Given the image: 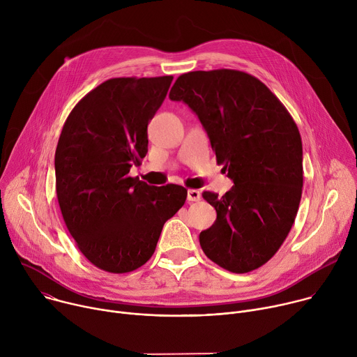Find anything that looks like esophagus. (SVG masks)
<instances>
[{"instance_id": "1", "label": "esophagus", "mask_w": 357, "mask_h": 357, "mask_svg": "<svg viewBox=\"0 0 357 357\" xmlns=\"http://www.w3.org/2000/svg\"><path fill=\"white\" fill-rule=\"evenodd\" d=\"M200 197H202V193L199 190H196V189H189L188 190V200L189 202H197V200H200Z\"/></svg>"}]
</instances>
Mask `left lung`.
<instances>
[{
    "label": "left lung",
    "instance_id": "1",
    "mask_svg": "<svg viewBox=\"0 0 357 357\" xmlns=\"http://www.w3.org/2000/svg\"><path fill=\"white\" fill-rule=\"evenodd\" d=\"M169 98L196 113L234 182L220 197L203 192L218 213L199 234L203 252L236 274L261 267L287 238L301 202L302 141L294 119L263 82L233 69L183 73Z\"/></svg>",
    "mask_w": 357,
    "mask_h": 357
}]
</instances>
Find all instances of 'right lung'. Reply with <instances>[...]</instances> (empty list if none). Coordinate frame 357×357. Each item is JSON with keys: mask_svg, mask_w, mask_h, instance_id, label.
<instances>
[{"mask_svg": "<svg viewBox=\"0 0 357 357\" xmlns=\"http://www.w3.org/2000/svg\"><path fill=\"white\" fill-rule=\"evenodd\" d=\"M172 79H109L79 101L62 128L55 154L61 212L83 256L103 271L144 266L165 222L186 200L183 186L128 176L146 155L148 123Z\"/></svg>", "mask_w": 357, "mask_h": 357, "instance_id": "right-lung-1", "label": "right lung"}]
</instances>
